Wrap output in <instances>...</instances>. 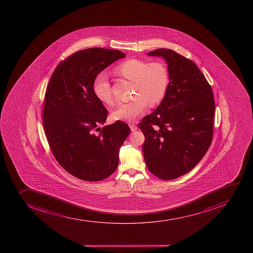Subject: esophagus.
Masks as SVG:
<instances>
[{"label":"esophagus","mask_w":253,"mask_h":253,"mask_svg":"<svg viewBox=\"0 0 253 253\" xmlns=\"http://www.w3.org/2000/svg\"><path fill=\"white\" fill-rule=\"evenodd\" d=\"M129 127H130L131 131H132V132L137 130V128H138L137 125H134V124H130V125H129Z\"/></svg>","instance_id":"esophagus-1"}]
</instances>
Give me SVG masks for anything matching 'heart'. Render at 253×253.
Here are the masks:
<instances>
[{
    "label": "heart",
    "mask_w": 253,
    "mask_h": 253,
    "mask_svg": "<svg viewBox=\"0 0 253 253\" xmlns=\"http://www.w3.org/2000/svg\"><path fill=\"white\" fill-rule=\"evenodd\" d=\"M115 72L128 80L134 82L133 96L130 101L120 103L112 112L116 120L132 122L143 115L148 104L154 106L162 101L168 92L169 73L161 62L148 63L147 61L132 58L118 66ZM92 90L98 100L106 105L114 102L107 75L100 73L93 83Z\"/></svg>",
    "instance_id": "heart-1"
}]
</instances>
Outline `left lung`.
Wrapping results in <instances>:
<instances>
[{
  "label": "left lung",
  "instance_id": "obj_1",
  "mask_svg": "<svg viewBox=\"0 0 253 253\" xmlns=\"http://www.w3.org/2000/svg\"><path fill=\"white\" fill-rule=\"evenodd\" d=\"M148 55L167 61L170 83L159 106L138 124L145 137L143 156L153 175L173 180L192 170L210 148L213 90L196 64L175 51L158 48Z\"/></svg>",
  "mask_w": 253,
  "mask_h": 253
}]
</instances>
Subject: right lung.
Returning <instances> with one entry per match:
<instances>
[{
	"mask_svg": "<svg viewBox=\"0 0 253 253\" xmlns=\"http://www.w3.org/2000/svg\"><path fill=\"white\" fill-rule=\"evenodd\" d=\"M125 56L108 48L78 51L57 66L46 88L43 125L48 145L61 167L80 180L100 181L115 172L120 146L130 133L120 120L98 128L108 110L92 90L98 74Z\"/></svg>",
	"mask_w": 253,
	"mask_h": 253,
	"instance_id": "1",
	"label": "right lung"
}]
</instances>
